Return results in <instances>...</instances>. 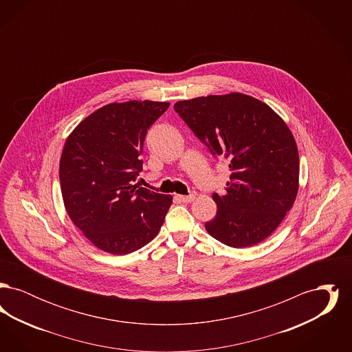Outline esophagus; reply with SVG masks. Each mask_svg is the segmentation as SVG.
Here are the masks:
<instances>
[{"label":"esophagus","instance_id":"1","mask_svg":"<svg viewBox=\"0 0 352 352\" xmlns=\"http://www.w3.org/2000/svg\"><path fill=\"white\" fill-rule=\"evenodd\" d=\"M177 199L184 203H190V201L195 199V194H190V195H177Z\"/></svg>","mask_w":352,"mask_h":352}]
</instances>
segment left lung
<instances>
[{
    "label": "left lung",
    "mask_w": 352,
    "mask_h": 352,
    "mask_svg": "<svg viewBox=\"0 0 352 352\" xmlns=\"http://www.w3.org/2000/svg\"><path fill=\"white\" fill-rule=\"evenodd\" d=\"M175 112L231 170L217 217L206 223L214 239L232 248L265 240L294 204L300 157L294 135L268 104L231 92L177 101Z\"/></svg>",
    "instance_id": "left-lung-1"
}]
</instances>
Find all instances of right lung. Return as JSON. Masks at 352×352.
Instances as JSON below:
<instances>
[{
	"label": "right lung",
	"mask_w": 352,
	"mask_h": 352,
	"mask_svg": "<svg viewBox=\"0 0 352 352\" xmlns=\"http://www.w3.org/2000/svg\"><path fill=\"white\" fill-rule=\"evenodd\" d=\"M166 101L111 102L69 133L59 164L63 203L72 223L101 251L128 254L151 243L171 195L133 184L151 124Z\"/></svg>",
	"instance_id": "add662e5"
}]
</instances>
